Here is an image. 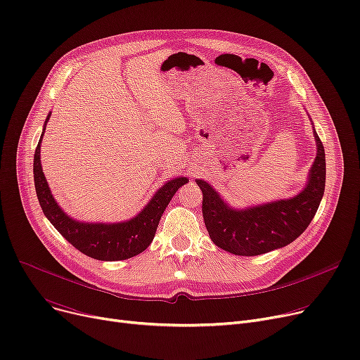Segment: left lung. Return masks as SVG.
Instances as JSON below:
<instances>
[{"mask_svg": "<svg viewBox=\"0 0 360 360\" xmlns=\"http://www.w3.org/2000/svg\"><path fill=\"white\" fill-rule=\"evenodd\" d=\"M316 159L306 188L290 200H279L245 210L228 207L206 181H197L202 193V219L212 241L237 256H259L284 247L302 236L314 219L325 190V150L316 131Z\"/></svg>", "mask_w": 360, "mask_h": 360, "instance_id": "1", "label": "left lung"}]
</instances>
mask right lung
Masks as SVG:
<instances>
[{"label": "right lung", "instance_id": "1", "mask_svg": "<svg viewBox=\"0 0 360 360\" xmlns=\"http://www.w3.org/2000/svg\"><path fill=\"white\" fill-rule=\"evenodd\" d=\"M50 115L46 117L45 124L49 122ZM41 139L35 148L34 158L35 190L41 209L61 236H63L75 248H77L79 252L92 259L113 262L124 260L143 253L151 244L155 229L159 226L160 217L165 209L167 207L169 201L184 184L188 182L186 178H176L166 182L162 188L155 193V195L144 207V210L128 222L112 225L76 222L58 207L54 197L51 195L49 184L45 181L39 158Z\"/></svg>", "mask_w": 360, "mask_h": 360}]
</instances>
